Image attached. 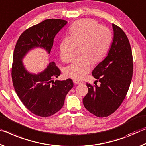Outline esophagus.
Wrapping results in <instances>:
<instances>
[{"label":"esophagus","instance_id":"obj_1","mask_svg":"<svg viewBox=\"0 0 146 146\" xmlns=\"http://www.w3.org/2000/svg\"><path fill=\"white\" fill-rule=\"evenodd\" d=\"M73 82L75 83V84H82V83H83L82 82H81V81H79L77 80H74Z\"/></svg>","mask_w":146,"mask_h":146}]
</instances>
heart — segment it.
Listing matches in <instances>:
<instances>
[{"label": "heart", "instance_id": "heart-1", "mask_svg": "<svg viewBox=\"0 0 146 146\" xmlns=\"http://www.w3.org/2000/svg\"><path fill=\"white\" fill-rule=\"evenodd\" d=\"M69 33L70 37L64 38L61 42V58L64 62L72 61L76 47L81 45L82 56L66 68L65 74L69 78L82 80L91 70L93 62L98 63L106 56L113 41V35L109 28L89 19L73 23Z\"/></svg>", "mask_w": 146, "mask_h": 146}]
</instances>
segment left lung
Returning a JSON list of instances; mask_svg holds the SVG:
<instances>
[{
  "label": "left lung",
  "mask_w": 146,
  "mask_h": 146,
  "mask_svg": "<svg viewBox=\"0 0 146 146\" xmlns=\"http://www.w3.org/2000/svg\"><path fill=\"white\" fill-rule=\"evenodd\" d=\"M114 39L104 61L92 74L100 85L87 83L89 91L83 98L84 107L90 113L104 118L114 113L125 99L133 77V54L125 32L113 24Z\"/></svg>",
  "instance_id": "8db88e82"
}]
</instances>
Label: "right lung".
Wrapping results in <instances>:
<instances>
[{
	"label": "right lung",
	"mask_w": 146,
	"mask_h": 146,
	"mask_svg": "<svg viewBox=\"0 0 146 146\" xmlns=\"http://www.w3.org/2000/svg\"><path fill=\"white\" fill-rule=\"evenodd\" d=\"M66 23L63 19H49L31 26L21 33L14 49L11 66L13 87L26 108L37 116L48 117L58 112L74 83L71 79L54 82V79L61 74L54 62L42 72L32 74L26 70L21 60L35 47L43 48L50 53L55 36Z\"/></svg>",
	"instance_id": "right-lung-1"
}]
</instances>
